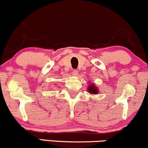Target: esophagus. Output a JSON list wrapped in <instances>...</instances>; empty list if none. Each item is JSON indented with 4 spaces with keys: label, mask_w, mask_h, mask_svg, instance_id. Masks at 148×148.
<instances>
[{
    "label": "esophagus",
    "mask_w": 148,
    "mask_h": 148,
    "mask_svg": "<svg viewBox=\"0 0 148 148\" xmlns=\"http://www.w3.org/2000/svg\"><path fill=\"white\" fill-rule=\"evenodd\" d=\"M72 73H73V75L76 76V75H77V74H78V71H76V70H73L72 72Z\"/></svg>",
    "instance_id": "1"
}]
</instances>
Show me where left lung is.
Returning <instances> with one entry per match:
<instances>
[{
  "label": "left lung",
  "instance_id": "obj_1",
  "mask_svg": "<svg viewBox=\"0 0 148 148\" xmlns=\"http://www.w3.org/2000/svg\"><path fill=\"white\" fill-rule=\"evenodd\" d=\"M88 92L90 93L91 94H97L99 93V89L98 88L94 85L93 83H92L91 84H89L88 86V89H87Z\"/></svg>",
  "mask_w": 148,
  "mask_h": 148
}]
</instances>
